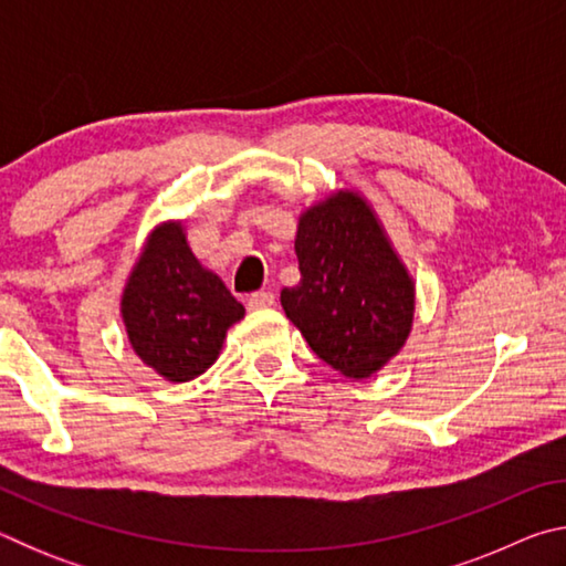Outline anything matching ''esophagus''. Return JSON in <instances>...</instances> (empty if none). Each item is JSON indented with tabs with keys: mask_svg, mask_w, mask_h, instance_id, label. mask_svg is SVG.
<instances>
[{
	"mask_svg": "<svg viewBox=\"0 0 566 566\" xmlns=\"http://www.w3.org/2000/svg\"><path fill=\"white\" fill-rule=\"evenodd\" d=\"M274 304V294L272 292H254L247 296V306L249 310H266V306Z\"/></svg>",
	"mask_w": 566,
	"mask_h": 566,
	"instance_id": "34e87169",
	"label": "esophagus"
}]
</instances>
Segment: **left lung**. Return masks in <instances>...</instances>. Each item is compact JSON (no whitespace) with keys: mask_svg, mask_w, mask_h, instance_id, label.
I'll use <instances>...</instances> for the list:
<instances>
[{"mask_svg":"<svg viewBox=\"0 0 566 566\" xmlns=\"http://www.w3.org/2000/svg\"><path fill=\"white\" fill-rule=\"evenodd\" d=\"M294 252L302 280L282 306L312 352L349 379L397 357L415 322V280L367 199L334 191L306 209Z\"/></svg>","mask_w":566,"mask_h":566,"instance_id":"obj_1","label":"left lung"}]
</instances>
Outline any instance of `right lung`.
I'll return each mask as SVG.
<instances>
[{
  "mask_svg": "<svg viewBox=\"0 0 566 566\" xmlns=\"http://www.w3.org/2000/svg\"><path fill=\"white\" fill-rule=\"evenodd\" d=\"M244 306L191 254L185 224L151 229L122 292V319L137 357L169 381L212 367Z\"/></svg>",
  "mask_w": 566,
  "mask_h": 566,
  "instance_id": "obj_1",
  "label": "right lung"
}]
</instances>
